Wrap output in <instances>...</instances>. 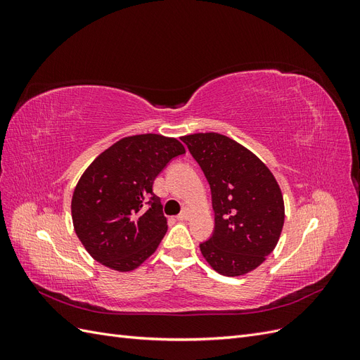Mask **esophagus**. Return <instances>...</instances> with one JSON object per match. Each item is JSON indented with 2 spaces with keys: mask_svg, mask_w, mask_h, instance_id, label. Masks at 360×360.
Returning a JSON list of instances; mask_svg holds the SVG:
<instances>
[{
  "mask_svg": "<svg viewBox=\"0 0 360 360\" xmlns=\"http://www.w3.org/2000/svg\"><path fill=\"white\" fill-rule=\"evenodd\" d=\"M191 213H192V210L189 209V207H184L183 212L177 216V219H179V221H188V219H189V216H191Z\"/></svg>",
  "mask_w": 360,
  "mask_h": 360,
  "instance_id": "1",
  "label": "esophagus"
}]
</instances>
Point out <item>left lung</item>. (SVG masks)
Returning <instances> with one entry per match:
<instances>
[{"mask_svg":"<svg viewBox=\"0 0 360 360\" xmlns=\"http://www.w3.org/2000/svg\"><path fill=\"white\" fill-rule=\"evenodd\" d=\"M212 189L214 233L200 245L219 275L242 276L263 264L278 245L284 198L271 171L252 151L216 132L181 136Z\"/></svg>","mask_w":360,"mask_h":360,"instance_id":"8db88e82","label":"left lung"}]
</instances>
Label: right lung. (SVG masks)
<instances>
[{
	"label": "right lung",
	"instance_id": "1",
	"mask_svg": "<svg viewBox=\"0 0 360 360\" xmlns=\"http://www.w3.org/2000/svg\"><path fill=\"white\" fill-rule=\"evenodd\" d=\"M184 151L176 138L132 135L102 151L82 172L72 197V221L97 263L124 274L155 254L168 225L153 181Z\"/></svg>",
	"mask_w": 360,
	"mask_h": 360
}]
</instances>
